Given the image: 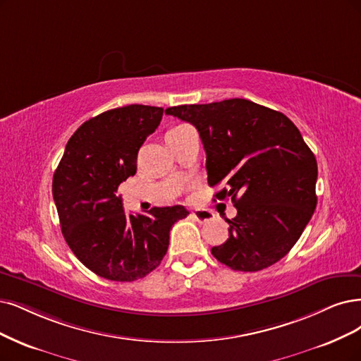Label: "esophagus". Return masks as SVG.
Here are the masks:
<instances>
[{"label": "esophagus", "mask_w": 361, "mask_h": 361, "mask_svg": "<svg viewBox=\"0 0 361 361\" xmlns=\"http://www.w3.org/2000/svg\"><path fill=\"white\" fill-rule=\"evenodd\" d=\"M192 216H193V219L196 220V221H199V223H207V221H209V220H212V216L209 211H204V209H196V211H193L192 212Z\"/></svg>", "instance_id": "esophagus-1"}]
</instances>
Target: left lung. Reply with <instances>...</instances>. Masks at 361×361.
I'll return each instance as SVG.
<instances>
[{
  "label": "left lung",
  "instance_id": "1",
  "mask_svg": "<svg viewBox=\"0 0 361 361\" xmlns=\"http://www.w3.org/2000/svg\"><path fill=\"white\" fill-rule=\"evenodd\" d=\"M165 113L197 129L208 184H221L216 199H232L238 211L228 220L229 239L212 247V256L241 272L281 260L317 207V160L295 123L243 98L169 106Z\"/></svg>",
  "mask_w": 361,
  "mask_h": 361
}]
</instances>
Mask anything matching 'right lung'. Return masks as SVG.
I'll list each match as a JSON object with an SVG mask.
<instances>
[{"mask_svg": "<svg viewBox=\"0 0 361 361\" xmlns=\"http://www.w3.org/2000/svg\"><path fill=\"white\" fill-rule=\"evenodd\" d=\"M162 106L132 104L104 111L80 126L53 173L61 231L75 257L105 279L130 283L165 257L169 231L189 211L154 207L126 214L120 183L137 172V154L162 120Z\"/></svg>", "mask_w": 361, "mask_h": 361, "instance_id": "obj_1", "label": "right lung"}]
</instances>
